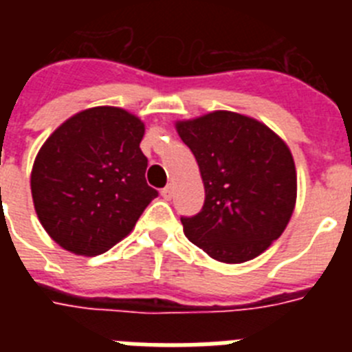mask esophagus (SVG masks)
<instances>
[{
    "instance_id": "1",
    "label": "esophagus",
    "mask_w": 352,
    "mask_h": 352,
    "mask_svg": "<svg viewBox=\"0 0 352 352\" xmlns=\"http://www.w3.org/2000/svg\"><path fill=\"white\" fill-rule=\"evenodd\" d=\"M173 192H174V186L173 185H167L166 188H162V197L170 199V197H173Z\"/></svg>"
}]
</instances>
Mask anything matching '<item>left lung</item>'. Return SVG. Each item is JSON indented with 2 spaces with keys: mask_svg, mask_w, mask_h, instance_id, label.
<instances>
[{
  "mask_svg": "<svg viewBox=\"0 0 352 352\" xmlns=\"http://www.w3.org/2000/svg\"><path fill=\"white\" fill-rule=\"evenodd\" d=\"M197 160L204 206L182 217L186 238L220 263H245L284 232L296 203L287 144L248 116L214 111L176 123Z\"/></svg>",
  "mask_w": 352,
  "mask_h": 352,
  "instance_id": "left-lung-1",
  "label": "left lung"
}]
</instances>
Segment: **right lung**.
Returning <instances> with one entry per match:
<instances>
[{"label":"right lung","mask_w":352,"mask_h":352,"mask_svg":"<svg viewBox=\"0 0 352 352\" xmlns=\"http://www.w3.org/2000/svg\"><path fill=\"white\" fill-rule=\"evenodd\" d=\"M144 123L118 107L72 116L40 148L31 195L40 223L56 243L98 256L125 238L158 195L146 183L139 144Z\"/></svg>","instance_id":"right-lung-1"}]
</instances>
